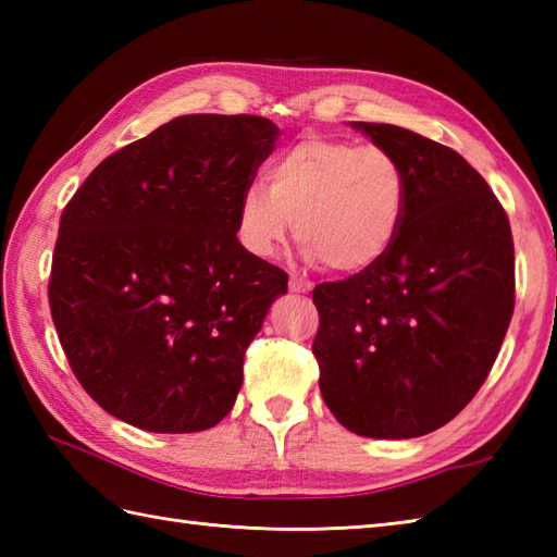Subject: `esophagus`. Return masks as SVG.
Segmentation results:
<instances>
[{"label": "esophagus", "mask_w": 557, "mask_h": 557, "mask_svg": "<svg viewBox=\"0 0 557 557\" xmlns=\"http://www.w3.org/2000/svg\"><path fill=\"white\" fill-rule=\"evenodd\" d=\"M289 289H292V292H297V294H306V292H311V289H313V285H311L309 280L292 275V277H289Z\"/></svg>", "instance_id": "34e87169"}]
</instances>
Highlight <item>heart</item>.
<instances>
[{"label": "heart", "mask_w": 557, "mask_h": 557, "mask_svg": "<svg viewBox=\"0 0 557 557\" xmlns=\"http://www.w3.org/2000/svg\"><path fill=\"white\" fill-rule=\"evenodd\" d=\"M407 174L393 152L330 136H304L270 164L265 196L239 203V239L258 258L285 244L289 222L306 256L337 275L375 268L407 212Z\"/></svg>", "instance_id": "b5f03b06"}]
</instances>
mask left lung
Returning <instances> with one entry per match:
<instances>
[{"label": "left lung", "instance_id": "8db88e82", "mask_svg": "<svg viewBox=\"0 0 557 557\" xmlns=\"http://www.w3.org/2000/svg\"><path fill=\"white\" fill-rule=\"evenodd\" d=\"M393 152L409 198L371 270L313 289V357L335 419L366 437H419L486 381L515 311L507 212L457 150L393 124L354 122Z\"/></svg>", "mask_w": 557, "mask_h": 557}]
</instances>
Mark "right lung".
<instances>
[{
    "instance_id": "1",
    "label": "right lung",
    "mask_w": 557,
    "mask_h": 557,
    "mask_svg": "<svg viewBox=\"0 0 557 557\" xmlns=\"http://www.w3.org/2000/svg\"><path fill=\"white\" fill-rule=\"evenodd\" d=\"M277 126L184 114L104 158L69 200L50 311L83 389L136 429L196 433L227 417L246 347L287 272L236 239L239 203Z\"/></svg>"
}]
</instances>
